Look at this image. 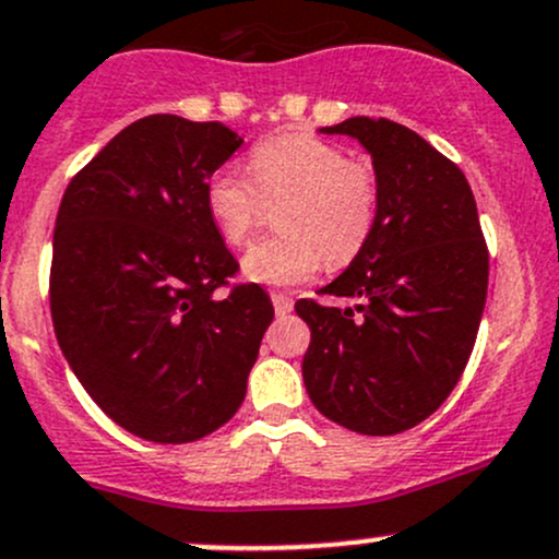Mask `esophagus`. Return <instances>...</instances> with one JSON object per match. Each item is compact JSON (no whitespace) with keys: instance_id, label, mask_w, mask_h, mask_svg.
I'll use <instances>...</instances> for the list:
<instances>
[{"instance_id":"obj_1","label":"esophagus","mask_w":559,"mask_h":559,"mask_svg":"<svg viewBox=\"0 0 559 559\" xmlns=\"http://www.w3.org/2000/svg\"><path fill=\"white\" fill-rule=\"evenodd\" d=\"M270 299H273V308H275V313H278V316L292 313V308H295L292 297L289 295H281V292H273V295H270Z\"/></svg>"}]
</instances>
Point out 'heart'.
<instances>
[{"label": "heart", "instance_id": "1", "mask_svg": "<svg viewBox=\"0 0 559 559\" xmlns=\"http://www.w3.org/2000/svg\"><path fill=\"white\" fill-rule=\"evenodd\" d=\"M284 235L243 257L249 281L292 286L313 278L321 264L343 267L372 238L380 214V179L369 163L348 160L340 146L308 133L262 141L249 155V176L219 171L205 205L222 238L240 249L260 230L267 205H281Z\"/></svg>", "mask_w": 559, "mask_h": 559}]
</instances>
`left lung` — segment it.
<instances>
[{
    "label": "left lung",
    "mask_w": 559,
    "mask_h": 559,
    "mask_svg": "<svg viewBox=\"0 0 559 559\" xmlns=\"http://www.w3.org/2000/svg\"><path fill=\"white\" fill-rule=\"evenodd\" d=\"M345 133L372 155L380 214L372 238L321 295L299 299L310 326L302 380L321 415L391 437L442 407L461 380L487 297L485 235L466 176L399 122L350 117Z\"/></svg>",
    "instance_id": "obj_1"
}]
</instances>
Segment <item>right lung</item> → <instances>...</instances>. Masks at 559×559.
I'll return each instance as SVG.
<instances>
[{
	"label": "right lung",
	"mask_w": 559,
	"mask_h": 559,
	"mask_svg": "<svg viewBox=\"0 0 559 559\" xmlns=\"http://www.w3.org/2000/svg\"><path fill=\"white\" fill-rule=\"evenodd\" d=\"M240 144L222 122L150 115L69 181L58 209V345L93 402L146 442H195L225 426L273 321L260 284L216 295L238 262L205 190Z\"/></svg>",
	"instance_id": "obj_1"
}]
</instances>
